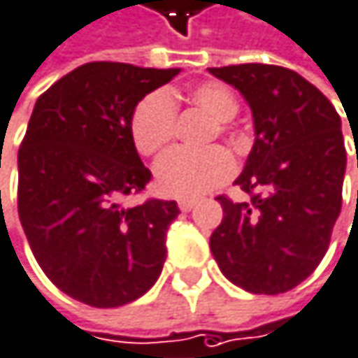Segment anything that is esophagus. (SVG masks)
Segmentation results:
<instances>
[{"instance_id": "34e87169", "label": "esophagus", "mask_w": 358, "mask_h": 358, "mask_svg": "<svg viewBox=\"0 0 358 358\" xmlns=\"http://www.w3.org/2000/svg\"><path fill=\"white\" fill-rule=\"evenodd\" d=\"M194 205H196V201H194V199H180L178 201L180 211H190Z\"/></svg>"}]
</instances>
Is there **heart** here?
<instances>
[{
	"label": "heart",
	"mask_w": 358,
	"mask_h": 358,
	"mask_svg": "<svg viewBox=\"0 0 358 358\" xmlns=\"http://www.w3.org/2000/svg\"><path fill=\"white\" fill-rule=\"evenodd\" d=\"M188 98L194 106L217 120V133L227 131V120H231L240 104L234 92L219 82L196 83ZM131 139L141 155H157L170 141L176 131V102L174 94L166 90H155L139 100L131 114ZM236 162L225 149H207V151H170L155 166V184L162 194L176 199H194L234 176Z\"/></svg>",
	"instance_id": "1"
}]
</instances>
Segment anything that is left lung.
Returning <instances> with one entry per match:
<instances>
[{
	"label": "left lung",
	"mask_w": 358,
	"mask_h": 358,
	"mask_svg": "<svg viewBox=\"0 0 358 358\" xmlns=\"http://www.w3.org/2000/svg\"><path fill=\"white\" fill-rule=\"evenodd\" d=\"M209 71L242 92L256 131L236 180L250 201L217 196L223 221L211 236L213 256L221 273L250 293L291 291L322 262L341 215V116L293 69L244 63Z\"/></svg>",
	"instance_id": "8db88e82"
}]
</instances>
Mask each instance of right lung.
Listing matches in <instances>:
<instances>
[{
  "instance_id": "add662e5",
  "label": "right lung",
  "mask_w": 358,
  "mask_h": 358,
  "mask_svg": "<svg viewBox=\"0 0 358 358\" xmlns=\"http://www.w3.org/2000/svg\"><path fill=\"white\" fill-rule=\"evenodd\" d=\"M180 69L94 61L38 96L17 151V215L50 282L92 308L147 293L166 262L176 201L147 199L151 172L131 139L141 98Z\"/></svg>"
}]
</instances>
